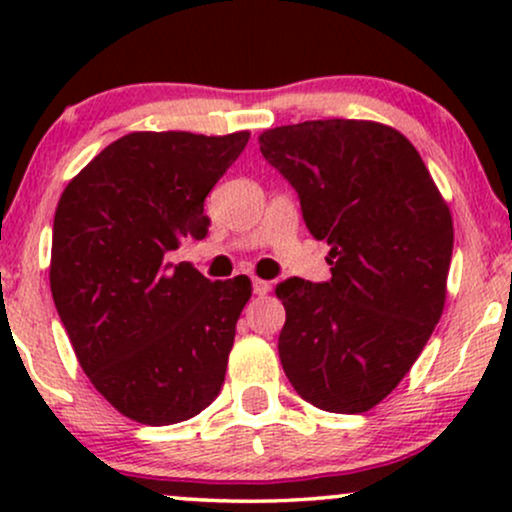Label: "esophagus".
<instances>
[{"mask_svg": "<svg viewBox=\"0 0 512 512\" xmlns=\"http://www.w3.org/2000/svg\"><path fill=\"white\" fill-rule=\"evenodd\" d=\"M269 289H272V286H269V281L252 279V293H255V296H267Z\"/></svg>", "mask_w": 512, "mask_h": 512, "instance_id": "obj_1", "label": "esophagus"}]
</instances>
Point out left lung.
Wrapping results in <instances>:
<instances>
[{
  "instance_id": "1",
  "label": "left lung",
  "mask_w": 512,
  "mask_h": 512,
  "mask_svg": "<svg viewBox=\"0 0 512 512\" xmlns=\"http://www.w3.org/2000/svg\"><path fill=\"white\" fill-rule=\"evenodd\" d=\"M260 151L298 192L332 264L330 281L276 286L281 366L305 402L361 414L395 390L443 315L450 209L419 151L380 122L274 127Z\"/></svg>"
}]
</instances>
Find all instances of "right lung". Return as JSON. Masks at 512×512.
<instances>
[{
  "instance_id": "add662e5",
  "label": "right lung",
  "mask_w": 512,
  "mask_h": 512,
  "mask_svg": "<svg viewBox=\"0 0 512 512\" xmlns=\"http://www.w3.org/2000/svg\"><path fill=\"white\" fill-rule=\"evenodd\" d=\"M250 132H132L64 187L50 289L93 387L127 419L187 421L219 397L250 279L209 281L166 255L202 240L204 199Z\"/></svg>"
}]
</instances>
